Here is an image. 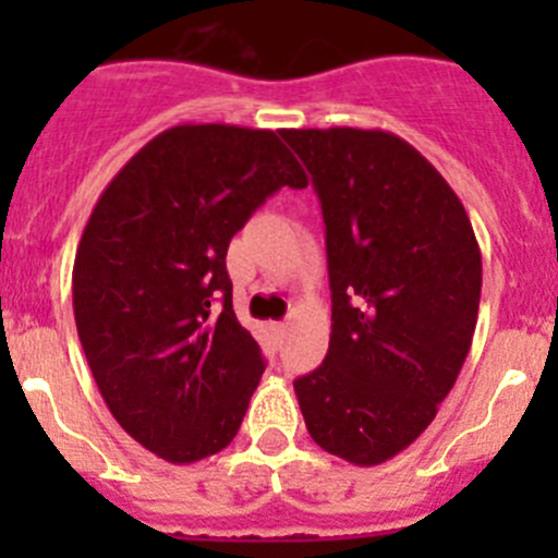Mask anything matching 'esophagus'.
I'll list each match as a JSON object with an SVG mask.
<instances>
[{
  "mask_svg": "<svg viewBox=\"0 0 558 558\" xmlns=\"http://www.w3.org/2000/svg\"><path fill=\"white\" fill-rule=\"evenodd\" d=\"M272 331H275V335H278V337H283L286 331H289V324H286V320H278V324H272Z\"/></svg>",
  "mask_w": 558,
  "mask_h": 558,
  "instance_id": "1",
  "label": "esophagus"
}]
</instances>
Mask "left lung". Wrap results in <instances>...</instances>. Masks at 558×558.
Listing matches in <instances>:
<instances>
[{"mask_svg":"<svg viewBox=\"0 0 558 558\" xmlns=\"http://www.w3.org/2000/svg\"><path fill=\"white\" fill-rule=\"evenodd\" d=\"M326 223L331 335L294 380L311 437L356 466L402 453L461 373L481 305V247L451 185L384 129H280Z\"/></svg>","mask_w":558,"mask_h":558,"instance_id":"8db88e82","label":"left lung"}]
</instances>
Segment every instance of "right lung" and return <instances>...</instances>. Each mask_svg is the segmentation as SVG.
I'll use <instances>...</instances> for the list:
<instances>
[{"label":"right lung","instance_id":"obj_1","mask_svg":"<svg viewBox=\"0 0 558 558\" xmlns=\"http://www.w3.org/2000/svg\"><path fill=\"white\" fill-rule=\"evenodd\" d=\"M283 185L307 174L275 132L180 123L121 167L83 229L72 307L88 367L123 432L170 464L223 451L262 380L227 251Z\"/></svg>","mask_w":558,"mask_h":558}]
</instances>
